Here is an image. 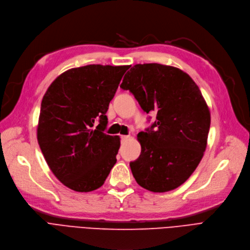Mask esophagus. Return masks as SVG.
<instances>
[{"label": "esophagus", "mask_w": 250, "mask_h": 250, "mask_svg": "<svg viewBox=\"0 0 250 250\" xmlns=\"http://www.w3.org/2000/svg\"><path fill=\"white\" fill-rule=\"evenodd\" d=\"M129 137H130L129 135H121V139L122 140H127Z\"/></svg>", "instance_id": "esophagus-1"}]
</instances>
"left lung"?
<instances>
[{
    "instance_id": "8db88e82",
    "label": "left lung",
    "mask_w": 250,
    "mask_h": 250,
    "mask_svg": "<svg viewBox=\"0 0 250 250\" xmlns=\"http://www.w3.org/2000/svg\"><path fill=\"white\" fill-rule=\"evenodd\" d=\"M120 87L131 91L145 112L157 115L150 129L137 134L141 152L130 163L136 182L152 192L176 189L207 148L210 113L205 98L184 71L158 63L134 65Z\"/></svg>"
}]
</instances>
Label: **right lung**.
Returning <instances> with one entry per match:
<instances>
[{
  "instance_id": "add662e5",
  "label": "right lung",
  "mask_w": 250,
  "mask_h": 250,
  "mask_svg": "<svg viewBox=\"0 0 250 250\" xmlns=\"http://www.w3.org/2000/svg\"><path fill=\"white\" fill-rule=\"evenodd\" d=\"M129 68L93 64L69 69L42 98L37 131L40 147L57 179L74 191L100 188L117 162L120 137L104 133L105 113Z\"/></svg>"
}]
</instances>
